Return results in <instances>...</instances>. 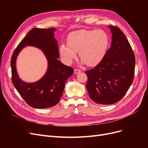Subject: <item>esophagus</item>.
<instances>
[{"label": "esophagus", "mask_w": 148, "mask_h": 148, "mask_svg": "<svg viewBox=\"0 0 148 148\" xmlns=\"http://www.w3.org/2000/svg\"><path fill=\"white\" fill-rule=\"evenodd\" d=\"M80 72H81V70H80V69H74V74H79V73H80Z\"/></svg>", "instance_id": "esophagus-1"}]
</instances>
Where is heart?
I'll return each instance as SVG.
<instances>
[{
	"mask_svg": "<svg viewBox=\"0 0 148 148\" xmlns=\"http://www.w3.org/2000/svg\"><path fill=\"white\" fill-rule=\"evenodd\" d=\"M67 43L59 47L60 55L66 63H71L77 57V52H79L84 63L92 66L98 65L105 56L109 40L102 30H80L68 35Z\"/></svg>",
	"mask_w": 148,
	"mask_h": 148,
	"instance_id": "heart-1",
	"label": "heart"
}]
</instances>
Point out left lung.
Masks as SVG:
<instances>
[{
  "label": "left lung",
  "instance_id": "8db88e82",
  "mask_svg": "<svg viewBox=\"0 0 148 148\" xmlns=\"http://www.w3.org/2000/svg\"><path fill=\"white\" fill-rule=\"evenodd\" d=\"M110 48L99 64L88 70L86 88L90 98L100 104H112L125 95L133 82L134 52L122 30L110 25Z\"/></svg>",
  "mask_w": 148,
  "mask_h": 148
}]
</instances>
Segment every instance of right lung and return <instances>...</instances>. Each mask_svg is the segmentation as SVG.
<instances>
[{
    "label": "right lung",
    "mask_w": 148,
    "mask_h": 148,
    "mask_svg": "<svg viewBox=\"0 0 148 148\" xmlns=\"http://www.w3.org/2000/svg\"><path fill=\"white\" fill-rule=\"evenodd\" d=\"M55 28H33L14 50L11 61L12 81L14 86L27 104L35 108H49L56 106L63 94L66 80L72 75L74 69L58 60V41L54 36ZM34 46L41 49L48 62L46 73L34 83H26L18 77L16 59L25 46Z\"/></svg>",
    "instance_id": "add662e5"
}]
</instances>
